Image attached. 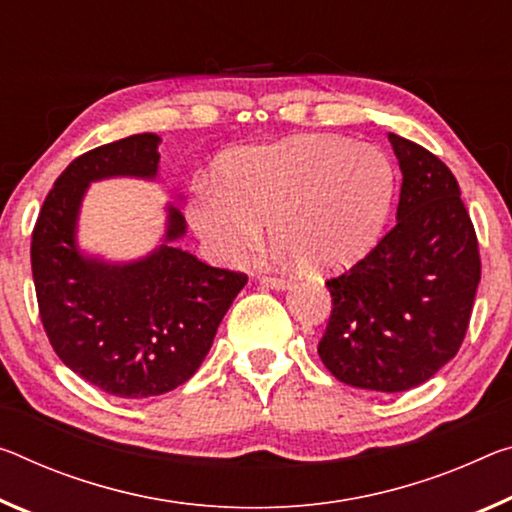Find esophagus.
I'll return each instance as SVG.
<instances>
[{
  "instance_id": "obj_1",
  "label": "esophagus",
  "mask_w": 512,
  "mask_h": 512,
  "mask_svg": "<svg viewBox=\"0 0 512 512\" xmlns=\"http://www.w3.org/2000/svg\"><path fill=\"white\" fill-rule=\"evenodd\" d=\"M259 282H262L264 287H271V289H278V291L289 289V280H287V278H273V275H259Z\"/></svg>"
}]
</instances>
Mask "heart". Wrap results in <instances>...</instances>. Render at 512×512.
I'll return each instance as SVG.
<instances>
[{
	"mask_svg": "<svg viewBox=\"0 0 512 512\" xmlns=\"http://www.w3.org/2000/svg\"><path fill=\"white\" fill-rule=\"evenodd\" d=\"M394 196L396 173L383 150L312 134L225 154L218 184H198L186 216L218 259L248 253L266 223L282 257L339 271L376 246Z\"/></svg>",
	"mask_w": 512,
	"mask_h": 512,
	"instance_id": "1",
	"label": "heart"
}]
</instances>
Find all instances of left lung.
<instances>
[{
    "label": "left lung",
    "mask_w": 512,
    "mask_h": 512,
    "mask_svg": "<svg viewBox=\"0 0 512 512\" xmlns=\"http://www.w3.org/2000/svg\"><path fill=\"white\" fill-rule=\"evenodd\" d=\"M403 175L396 225L353 269L326 282V369L371 392L433 378L465 339L481 259L460 186L435 154L387 134Z\"/></svg>",
    "instance_id": "1"
}]
</instances>
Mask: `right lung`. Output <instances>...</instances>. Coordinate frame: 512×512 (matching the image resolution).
Segmentation results:
<instances>
[{
    "instance_id": "obj_1",
    "label": "right lung",
    "mask_w": 512,
    "mask_h": 512,
    "mask_svg": "<svg viewBox=\"0 0 512 512\" xmlns=\"http://www.w3.org/2000/svg\"><path fill=\"white\" fill-rule=\"evenodd\" d=\"M157 134H134L81 154L63 170L31 234V273L50 344L88 383L120 399H148L186 383L214 344L243 273L186 253V221L166 205L159 246L129 262L79 248L81 202L93 182L159 175Z\"/></svg>"
}]
</instances>
